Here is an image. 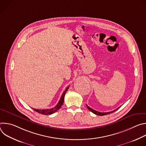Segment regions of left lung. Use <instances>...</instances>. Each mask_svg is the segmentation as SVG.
I'll return each instance as SVG.
<instances>
[{"label":"left lung","mask_w":146,"mask_h":146,"mask_svg":"<svg viewBox=\"0 0 146 146\" xmlns=\"http://www.w3.org/2000/svg\"><path fill=\"white\" fill-rule=\"evenodd\" d=\"M86 106H87V109H88L89 110H90L92 113H94V114H96V115H100V116H102V115H107V114H110V113H112L115 111L116 110H117L121 107V106H120L119 108L116 109L115 110H113V111H109V112H106V113H101V112H99V111H96V110L92 109V108H91L90 107H89V106L87 105V104H86Z\"/></svg>","instance_id":"left-lung-1"}]
</instances>
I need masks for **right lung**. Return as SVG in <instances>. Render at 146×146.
I'll return each instance as SVG.
<instances>
[{"label": "right lung", "instance_id": "1", "mask_svg": "<svg viewBox=\"0 0 146 146\" xmlns=\"http://www.w3.org/2000/svg\"><path fill=\"white\" fill-rule=\"evenodd\" d=\"M69 86H68L65 91H64V92L62 94V96L59 101V102L58 103L57 105L54 107V108H52L51 109H43V110H39V109H33L35 111H36V112L40 113V114H44V115H51L54 113H55L56 111H57L62 106V105H63L64 103V97H65V94L66 92V91H68V90L69 89Z\"/></svg>", "mask_w": 146, "mask_h": 146}]
</instances>
